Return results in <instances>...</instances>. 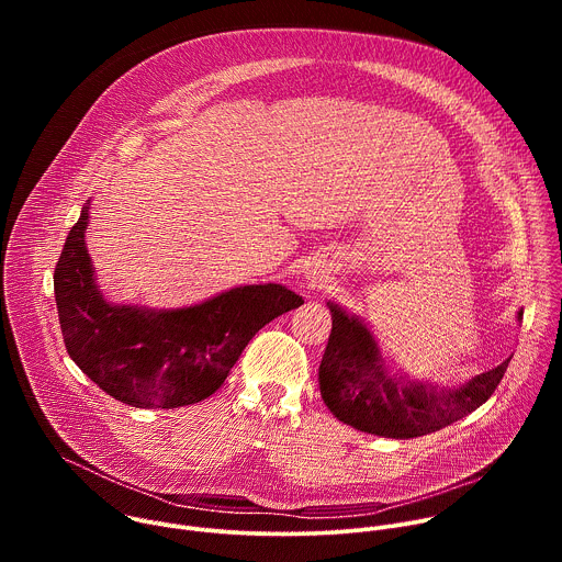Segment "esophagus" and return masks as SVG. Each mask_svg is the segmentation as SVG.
Listing matches in <instances>:
<instances>
[{
  "mask_svg": "<svg viewBox=\"0 0 562 562\" xmlns=\"http://www.w3.org/2000/svg\"><path fill=\"white\" fill-rule=\"evenodd\" d=\"M311 280H313V282H317V280H323V276H319V278H317V276H313Z\"/></svg>",
  "mask_w": 562,
  "mask_h": 562,
  "instance_id": "34e87169",
  "label": "esophagus"
}]
</instances>
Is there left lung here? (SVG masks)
<instances>
[{
	"label": "left lung",
	"mask_w": 562,
	"mask_h": 562,
	"mask_svg": "<svg viewBox=\"0 0 562 562\" xmlns=\"http://www.w3.org/2000/svg\"><path fill=\"white\" fill-rule=\"evenodd\" d=\"M327 304L334 325L319 362V393L331 414L358 431L384 438H418L438 431L487 403L512 360L453 389L405 382L403 375L386 373L367 325L338 304Z\"/></svg>",
	"instance_id": "obj_1"
}]
</instances>
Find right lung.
<instances>
[{
	"label": "right lung",
	"mask_w": 562,
	"mask_h": 562,
	"mask_svg": "<svg viewBox=\"0 0 562 562\" xmlns=\"http://www.w3.org/2000/svg\"><path fill=\"white\" fill-rule=\"evenodd\" d=\"M89 204L70 228L53 286L64 345L102 391L137 409H176L213 395L249 340L304 300L282 284H249L187 308L111 304L87 251Z\"/></svg>",
	"instance_id": "obj_1"
}]
</instances>
